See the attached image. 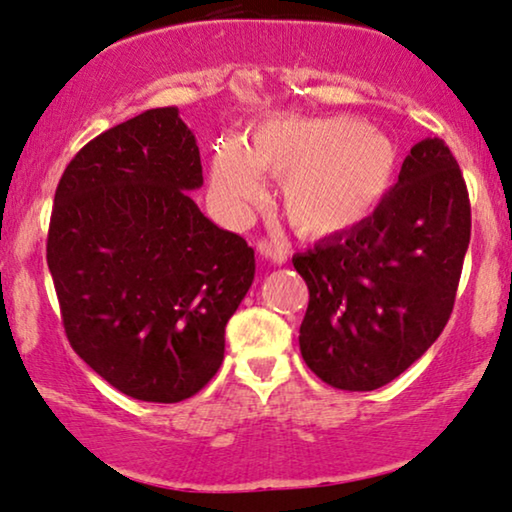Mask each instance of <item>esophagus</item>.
Here are the masks:
<instances>
[{"label":"esophagus","mask_w":512,"mask_h":512,"mask_svg":"<svg viewBox=\"0 0 512 512\" xmlns=\"http://www.w3.org/2000/svg\"><path fill=\"white\" fill-rule=\"evenodd\" d=\"M257 248L267 260H271L274 264H285L290 257V248L288 243L283 241V238H274V241H269V238H262L260 243H257Z\"/></svg>","instance_id":"1"}]
</instances>
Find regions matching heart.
<instances>
[{
    "instance_id": "obj_1",
    "label": "heart",
    "mask_w": 512,
    "mask_h": 512,
    "mask_svg": "<svg viewBox=\"0 0 512 512\" xmlns=\"http://www.w3.org/2000/svg\"><path fill=\"white\" fill-rule=\"evenodd\" d=\"M398 161V145L360 119L285 117L262 124L245 147L217 145L210 180L222 206L238 213L260 192L255 170L276 177L292 227L327 236L353 227L379 206Z\"/></svg>"
}]
</instances>
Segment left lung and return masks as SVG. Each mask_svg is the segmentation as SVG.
Segmentation results:
<instances>
[{"mask_svg": "<svg viewBox=\"0 0 512 512\" xmlns=\"http://www.w3.org/2000/svg\"><path fill=\"white\" fill-rule=\"evenodd\" d=\"M468 243L459 163L440 138L421 140L372 215L292 257L309 288L304 363L342 391L400 377L445 330Z\"/></svg>", "mask_w": 512, "mask_h": 512, "instance_id": "obj_1", "label": "left lung"}]
</instances>
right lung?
<instances>
[{"mask_svg":"<svg viewBox=\"0 0 512 512\" xmlns=\"http://www.w3.org/2000/svg\"><path fill=\"white\" fill-rule=\"evenodd\" d=\"M194 133L156 107L81 147L60 177L46 241L65 335L84 363L145 403L199 393L255 278V250L210 222Z\"/></svg>","mask_w":512,"mask_h":512,"instance_id":"1","label":"right lung"}]
</instances>
